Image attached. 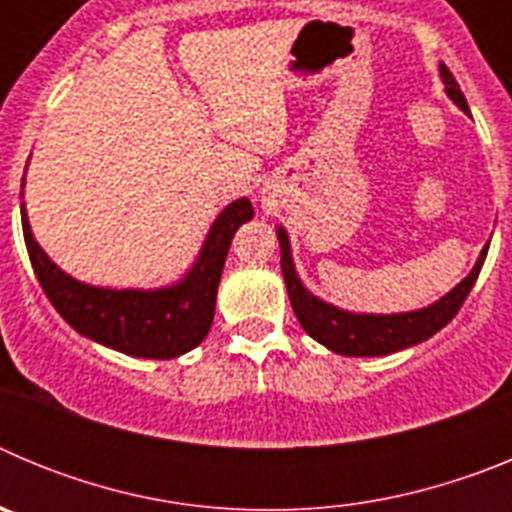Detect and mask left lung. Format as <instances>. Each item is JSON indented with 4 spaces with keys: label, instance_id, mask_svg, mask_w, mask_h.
Returning <instances> with one entry per match:
<instances>
[{
    "label": "left lung",
    "instance_id": "obj_1",
    "mask_svg": "<svg viewBox=\"0 0 512 512\" xmlns=\"http://www.w3.org/2000/svg\"><path fill=\"white\" fill-rule=\"evenodd\" d=\"M438 69H441V81L451 102L469 115V104L461 94L454 74L443 63ZM277 238L279 246H282L284 284H287L289 302H292L297 320H300L307 336L341 356H387L402 351V348L415 346V343L428 341L433 333H438L443 325H449L454 320L459 307L464 305L467 295L472 292L482 264H485L487 248H490V243H487L479 253L474 269L469 271V277L461 279L449 295H443L433 305L413 312H395V315H369V312L341 310V307L312 295L297 277L292 248H289V235L282 225L277 228Z\"/></svg>",
    "mask_w": 512,
    "mask_h": 512
}]
</instances>
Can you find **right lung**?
Segmentation results:
<instances>
[{
    "label": "right lung",
    "mask_w": 512,
    "mask_h": 512,
    "mask_svg": "<svg viewBox=\"0 0 512 512\" xmlns=\"http://www.w3.org/2000/svg\"><path fill=\"white\" fill-rule=\"evenodd\" d=\"M20 215L35 277L58 315L76 333L138 359H174L200 346L210 333L230 241L235 230L253 217V205L246 197L230 202L212 223L192 269L176 284L161 289L94 287L69 277L35 241L25 202Z\"/></svg>",
    "instance_id": "right-lung-1"
}]
</instances>
